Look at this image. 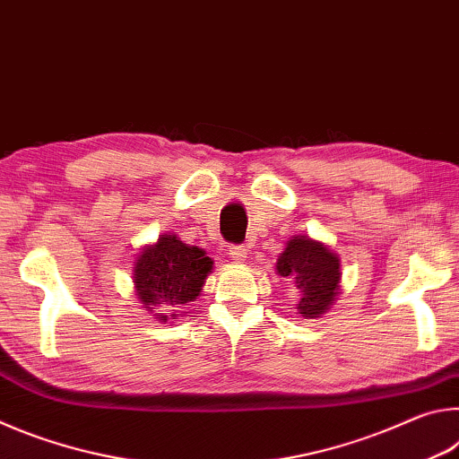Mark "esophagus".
Returning <instances> with one entry per match:
<instances>
[{
  "label": "esophagus",
  "instance_id": "1",
  "mask_svg": "<svg viewBox=\"0 0 459 459\" xmlns=\"http://www.w3.org/2000/svg\"><path fill=\"white\" fill-rule=\"evenodd\" d=\"M229 255L235 263H245L247 261V248H243V247H232Z\"/></svg>",
  "mask_w": 459,
  "mask_h": 459
}]
</instances>
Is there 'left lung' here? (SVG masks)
<instances>
[{"label": "left lung", "instance_id": "1", "mask_svg": "<svg viewBox=\"0 0 459 459\" xmlns=\"http://www.w3.org/2000/svg\"><path fill=\"white\" fill-rule=\"evenodd\" d=\"M340 257L322 240L295 235L285 243L275 263L277 275L291 279L299 298L295 312L304 320L322 317L342 291Z\"/></svg>", "mask_w": 459, "mask_h": 459}]
</instances>
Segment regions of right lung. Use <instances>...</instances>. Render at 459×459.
<instances>
[{"mask_svg":"<svg viewBox=\"0 0 459 459\" xmlns=\"http://www.w3.org/2000/svg\"><path fill=\"white\" fill-rule=\"evenodd\" d=\"M212 269L214 261L204 248L186 245L174 232H161L153 245L135 255L131 277L145 312L161 324H172L198 299Z\"/></svg>","mask_w":459,"mask_h":459,"instance_id":"obj_1","label":"right lung"}]
</instances>
